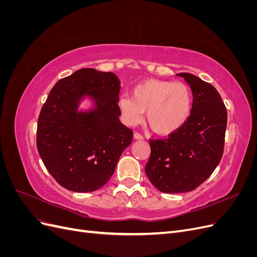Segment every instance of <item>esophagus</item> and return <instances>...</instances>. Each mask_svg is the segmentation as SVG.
Wrapping results in <instances>:
<instances>
[{
    "label": "esophagus",
    "instance_id": "1",
    "mask_svg": "<svg viewBox=\"0 0 257 257\" xmlns=\"http://www.w3.org/2000/svg\"><path fill=\"white\" fill-rule=\"evenodd\" d=\"M134 139H136V141H143L144 139V136L143 135H141L139 133H134Z\"/></svg>",
    "mask_w": 257,
    "mask_h": 257
}]
</instances>
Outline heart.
<instances>
[{"instance_id": "heart-1", "label": "heart", "mask_w": 257, "mask_h": 257, "mask_svg": "<svg viewBox=\"0 0 257 257\" xmlns=\"http://www.w3.org/2000/svg\"><path fill=\"white\" fill-rule=\"evenodd\" d=\"M192 102V93L186 84L147 79L135 85L132 96H122L118 106L124 121L130 125L142 121L146 112L147 122L155 133L168 135L188 121Z\"/></svg>"}]
</instances>
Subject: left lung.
I'll list each match as a JSON object with an SVG mask.
<instances>
[{"label": "left lung", "mask_w": 257, "mask_h": 257, "mask_svg": "<svg viewBox=\"0 0 257 257\" xmlns=\"http://www.w3.org/2000/svg\"><path fill=\"white\" fill-rule=\"evenodd\" d=\"M177 76L192 90L191 114L168 138L149 142L145 167L153 186L169 194L191 192L213 173L222 159L227 124L226 108L213 85L193 74Z\"/></svg>", "instance_id": "left-lung-1"}]
</instances>
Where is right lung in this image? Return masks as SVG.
Wrapping results in <instances>:
<instances>
[{
  "label": "right lung",
  "instance_id": "1",
  "mask_svg": "<svg viewBox=\"0 0 257 257\" xmlns=\"http://www.w3.org/2000/svg\"><path fill=\"white\" fill-rule=\"evenodd\" d=\"M120 83L111 72L80 68L54 84L42 107L37 150L50 175L68 191L102 188L132 143L133 132L119 119Z\"/></svg>",
  "mask_w": 257,
  "mask_h": 257
}]
</instances>
